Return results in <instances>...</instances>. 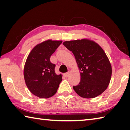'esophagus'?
<instances>
[{"label":"esophagus","mask_w":130,"mask_h":130,"mask_svg":"<svg viewBox=\"0 0 130 130\" xmlns=\"http://www.w3.org/2000/svg\"><path fill=\"white\" fill-rule=\"evenodd\" d=\"M64 76L66 77H69V72H68V73H66L64 74Z\"/></svg>","instance_id":"esophagus-1"}]
</instances>
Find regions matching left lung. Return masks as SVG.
<instances>
[{
	"mask_svg": "<svg viewBox=\"0 0 130 130\" xmlns=\"http://www.w3.org/2000/svg\"><path fill=\"white\" fill-rule=\"evenodd\" d=\"M63 45L75 57L80 73V82L73 89L84 98L100 95L111 80L112 67L104 50L88 39L64 41Z\"/></svg>",
	"mask_w": 130,
	"mask_h": 130,
	"instance_id": "obj_1",
	"label": "left lung"
}]
</instances>
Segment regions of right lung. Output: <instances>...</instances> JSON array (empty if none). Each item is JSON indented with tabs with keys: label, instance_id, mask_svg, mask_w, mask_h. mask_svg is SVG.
I'll return each mask as SVG.
<instances>
[{
	"label": "right lung",
	"instance_id": "right-lung-1",
	"mask_svg": "<svg viewBox=\"0 0 130 130\" xmlns=\"http://www.w3.org/2000/svg\"><path fill=\"white\" fill-rule=\"evenodd\" d=\"M62 41L48 40L37 44L28 55L24 66L25 82L33 95L40 98H50L57 92L62 80L61 74L55 73L56 65L50 57Z\"/></svg>",
	"mask_w": 130,
	"mask_h": 130
}]
</instances>
